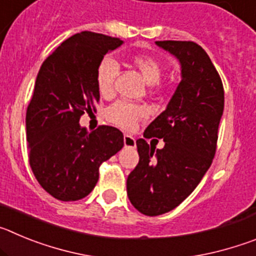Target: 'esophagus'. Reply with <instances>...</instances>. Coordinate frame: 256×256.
Returning <instances> with one entry per match:
<instances>
[{"label":"esophagus","instance_id":"1","mask_svg":"<svg viewBox=\"0 0 256 256\" xmlns=\"http://www.w3.org/2000/svg\"><path fill=\"white\" fill-rule=\"evenodd\" d=\"M123 141H124V146H126V148H134L136 146V140L133 138L132 136L124 134Z\"/></svg>","mask_w":256,"mask_h":256}]
</instances>
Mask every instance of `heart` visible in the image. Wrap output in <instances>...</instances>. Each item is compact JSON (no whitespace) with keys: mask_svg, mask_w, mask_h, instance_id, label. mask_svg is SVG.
I'll return each mask as SVG.
<instances>
[{"mask_svg":"<svg viewBox=\"0 0 256 256\" xmlns=\"http://www.w3.org/2000/svg\"><path fill=\"white\" fill-rule=\"evenodd\" d=\"M130 64L138 70L142 78L152 87H159V80L162 76V65L159 58L146 54H134L130 56ZM118 62L112 56H106L98 62L96 69V83L98 92L102 96H110L114 90V80L118 74ZM146 115V108L142 105L130 104L126 101H116L106 108V118L108 122L124 130H130Z\"/></svg>","mask_w":256,"mask_h":256,"instance_id":"heart-1","label":"heart"}]
</instances>
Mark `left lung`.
<instances>
[{
	"instance_id": "obj_1",
	"label": "left lung",
	"mask_w": 256,
	"mask_h": 256,
	"mask_svg": "<svg viewBox=\"0 0 256 256\" xmlns=\"http://www.w3.org/2000/svg\"><path fill=\"white\" fill-rule=\"evenodd\" d=\"M182 68V80L164 112L144 130L164 140L155 150L136 141L140 162L126 180V194L140 212L155 216L177 208L196 188L216 151L224 108L223 83L205 50L192 40H158Z\"/></svg>"
}]
</instances>
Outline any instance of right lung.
I'll return each mask as SVG.
<instances>
[{"mask_svg": "<svg viewBox=\"0 0 256 256\" xmlns=\"http://www.w3.org/2000/svg\"><path fill=\"white\" fill-rule=\"evenodd\" d=\"M120 38L82 32L64 40L44 61L26 108L29 164L42 188L61 201L86 198L98 180L100 165L124 146L110 126L87 132L79 126L96 112L97 65Z\"/></svg>", "mask_w": 256, "mask_h": 256, "instance_id": "1", "label": "right lung"}]
</instances>
